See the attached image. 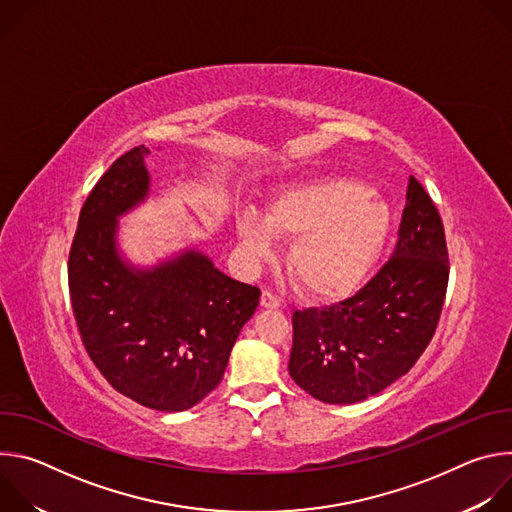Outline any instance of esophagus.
I'll list each match as a JSON object with an SVG mask.
<instances>
[{"mask_svg": "<svg viewBox=\"0 0 512 512\" xmlns=\"http://www.w3.org/2000/svg\"><path fill=\"white\" fill-rule=\"evenodd\" d=\"M279 304H281V300L273 294L271 289H263V294H261V306L263 308H279Z\"/></svg>", "mask_w": 512, "mask_h": 512, "instance_id": "34e87169", "label": "esophagus"}]
</instances>
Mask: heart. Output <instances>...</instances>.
Listing matches in <instances>:
<instances>
[{"label":"heart","mask_w":512,"mask_h":512,"mask_svg":"<svg viewBox=\"0 0 512 512\" xmlns=\"http://www.w3.org/2000/svg\"><path fill=\"white\" fill-rule=\"evenodd\" d=\"M391 227L385 200L348 178H318L275 192L265 218L253 210L237 216V235L253 261L273 253L277 237H293L287 251L291 277L314 298L352 291L379 259Z\"/></svg>","instance_id":"heart-1"}]
</instances>
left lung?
<instances>
[{"instance_id": "left-lung-1", "label": "left lung", "mask_w": 512, "mask_h": 512, "mask_svg": "<svg viewBox=\"0 0 512 512\" xmlns=\"http://www.w3.org/2000/svg\"><path fill=\"white\" fill-rule=\"evenodd\" d=\"M448 277L442 216L411 176L399 239L379 273L340 304L294 312L291 379L334 405L381 393L409 373L431 342Z\"/></svg>"}]
</instances>
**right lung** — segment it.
Returning <instances> with one entry per match:
<instances>
[{"mask_svg":"<svg viewBox=\"0 0 512 512\" xmlns=\"http://www.w3.org/2000/svg\"><path fill=\"white\" fill-rule=\"evenodd\" d=\"M148 154L137 145L119 156L87 196L68 255V291L81 340L109 385L143 407L184 411L221 383L261 291L198 251L152 269L121 261L117 216L148 196Z\"/></svg>","mask_w":512,"mask_h":512,"instance_id":"right-lung-1","label":"right lung"}]
</instances>
